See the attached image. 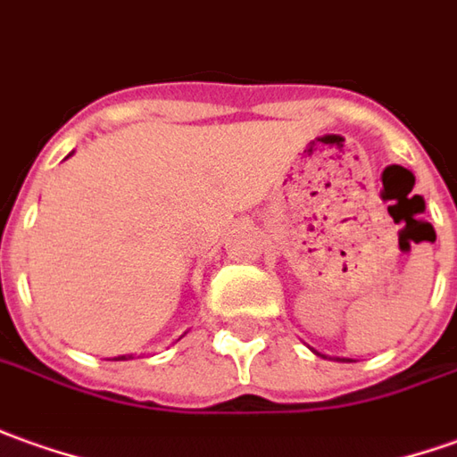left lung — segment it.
<instances>
[{
    "label": "left lung",
    "mask_w": 457,
    "mask_h": 457,
    "mask_svg": "<svg viewBox=\"0 0 457 457\" xmlns=\"http://www.w3.org/2000/svg\"><path fill=\"white\" fill-rule=\"evenodd\" d=\"M338 361H348V358H338Z\"/></svg>",
    "instance_id": "8db88e82"
}]
</instances>
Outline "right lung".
Returning <instances> with one entry per match:
<instances>
[{"instance_id": "right-lung-1", "label": "right lung", "mask_w": 457, "mask_h": 457, "mask_svg": "<svg viewBox=\"0 0 457 457\" xmlns=\"http://www.w3.org/2000/svg\"><path fill=\"white\" fill-rule=\"evenodd\" d=\"M69 156H71V154H69ZM129 358H131V355H119V358H114V361H129Z\"/></svg>"}]
</instances>
